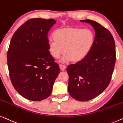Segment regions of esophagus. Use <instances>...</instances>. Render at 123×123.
Listing matches in <instances>:
<instances>
[{"instance_id": "1", "label": "esophagus", "mask_w": 123, "mask_h": 123, "mask_svg": "<svg viewBox=\"0 0 123 123\" xmlns=\"http://www.w3.org/2000/svg\"><path fill=\"white\" fill-rule=\"evenodd\" d=\"M66 67V66H65L64 65H60V70H61V71H64L65 70V69Z\"/></svg>"}]
</instances>
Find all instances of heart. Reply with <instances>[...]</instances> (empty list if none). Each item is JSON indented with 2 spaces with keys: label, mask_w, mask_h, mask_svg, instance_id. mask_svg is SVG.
I'll list each match as a JSON object with an SVG mask.
<instances>
[{
  "label": "heart",
  "mask_w": 123,
  "mask_h": 123,
  "mask_svg": "<svg viewBox=\"0 0 123 123\" xmlns=\"http://www.w3.org/2000/svg\"><path fill=\"white\" fill-rule=\"evenodd\" d=\"M53 39L49 41L48 51L55 59H58L63 52L61 62H79L90 52L94 43V33L91 29L66 27L56 29Z\"/></svg>",
  "instance_id": "heart-1"
}]
</instances>
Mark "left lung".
<instances>
[{"mask_svg":"<svg viewBox=\"0 0 123 123\" xmlns=\"http://www.w3.org/2000/svg\"><path fill=\"white\" fill-rule=\"evenodd\" d=\"M92 25L95 32L94 43L86 57L67 68L68 91L80 101L99 95L110 84L116 61L115 44L108 29L92 20H80Z\"/></svg>","mask_w":123,"mask_h":123,"instance_id":"1","label":"left lung"}]
</instances>
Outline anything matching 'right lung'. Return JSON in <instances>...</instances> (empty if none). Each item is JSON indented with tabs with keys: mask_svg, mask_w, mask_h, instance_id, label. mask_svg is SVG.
<instances>
[{
	"mask_svg": "<svg viewBox=\"0 0 123 123\" xmlns=\"http://www.w3.org/2000/svg\"><path fill=\"white\" fill-rule=\"evenodd\" d=\"M56 23L53 19H31L10 41L7 53L10 80L17 92L31 101L49 97L60 72L48 47V33Z\"/></svg>",
	"mask_w": 123,
	"mask_h": 123,
	"instance_id": "right-lung-1",
	"label": "right lung"
}]
</instances>
